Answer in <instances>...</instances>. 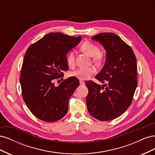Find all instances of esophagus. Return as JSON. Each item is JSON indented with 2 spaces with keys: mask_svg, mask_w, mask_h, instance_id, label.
Returning <instances> with one entry per match:
<instances>
[{
  "mask_svg": "<svg viewBox=\"0 0 155 155\" xmlns=\"http://www.w3.org/2000/svg\"><path fill=\"white\" fill-rule=\"evenodd\" d=\"M79 83H80V85H85V82H84L83 81H81V80L79 81Z\"/></svg>",
  "mask_w": 155,
  "mask_h": 155,
  "instance_id": "obj_1",
  "label": "esophagus"
}]
</instances>
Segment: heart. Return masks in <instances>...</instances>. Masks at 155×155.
<instances>
[{"mask_svg":"<svg viewBox=\"0 0 155 155\" xmlns=\"http://www.w3.org/2000/svg\"><path fill=\"white\" fill-rule=\"evenodd\" d=\"M81 50L88 55L92 56V61L97 65H101L104 61L105 55L101 51L100 48L96 44L90 41H85L81 45ZM67 63L68 67L72 68L75 65V54L73 51H70L67 55ZM95 68L92 67L79 68L70 73V76L76 78L81 80H85L95 73Z\"/></svg>","mask_w":155,"mask_h":155,"instance_id":"obj_1","label":"heart"}]
</instances>
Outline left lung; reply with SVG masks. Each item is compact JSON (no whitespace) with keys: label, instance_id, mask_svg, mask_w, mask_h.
Segmentation results:
<instances>
[{"label":"left lung","instance_id":"obj_1","mask_svg":"<svg viewBox=\"0 0 155 155\" xmlns=\"http://www.w3.org/2000/svg\"><path fill=\"white\" fill-rule=\"evenodd\" d=\"M92 39L107 51L104 67L95 77L105 84L86 82L87 109L96 119L110 121L124 113L132 102L138 85L137 58L130 46L114 33H101Z\"/></svg>","mask_w":155,"mask_h":155}]
</instances>
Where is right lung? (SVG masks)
Returning a JSON list of instances; mask_svg holds the SVG:
<instances>
[{
	"label": "right lung",
	"mask_w": 155,
	"mask_h": 155,
	"mask_svg": "<svg viewBox=\"0 0 155 155\" xmlns=\"http://www.w3.org/2000/svg\"><path fill=\"white\" fill-rule=\"evenodd\" d=\"M81 39L49 33L27 49L19 79L22 95L29 110L39 120L54 122L67 114L68 100L79 80L70 77L58 87H55L54 80L68 70L66 55Z\"/></svg>",
	"instance_id": "obj_1"
}]
</instances>
